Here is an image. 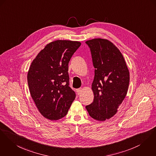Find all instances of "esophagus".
<instances>
[{
	"instance_id": "34e87169",
	"label": "esophagus",
	"mask_w": 156,
	"mask_h": 156,
	"mask_svg": "<svg viewBox=\"0 0 156 156\" xmlns=\"http://www.w3.org/2000/svg\"><path fill=\"white\" fill-rule=\"evenodd\" d=\"M76 92H77V94L79 95V94H80L81 93V92H82V88H78V89H76Z\"/></svg>"
}]
</instances>
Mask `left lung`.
Wrapping results in <instances>:
<instances>
[{"label": "left lung", "mask_w": 156, "mask_h": 156, "mask_svg": "<svg viewBox=\"0 0 156 156\" xmlns=\"http://www.w3.org/2000/svg\"><path fill=\"white\" fill-rule=\"evenodd\" d=\"M85 43L95 68L91 85L94 100L85 108L91 118L104 121L116 113L126 95L129 72L119 50L110 41L95 38Z\"/></svg>", "instance_id": "1"}]
</instances>
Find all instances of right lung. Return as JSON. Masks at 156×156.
<instances>
[{"instance_id":"1","label":"right lung","mask_w":156,"mask_h":156,"mask_svg":"<svg viewBox=\"0 0 156 156\" xmlns=\"http://www.w3.org/2000/svg\"><path fill=\"white\" fill-rule=\"evenodd\" d=\"M80 46L79 41H53L31 63L27 75L30 94L40 113L48 119L65 116L75 98L69 86L68 63Z\"/></svg>"}]
</instances>
